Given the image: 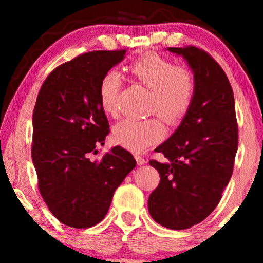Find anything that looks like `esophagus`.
<instances>
[{"label":"esophagus","instance_id":"esophagus-1","mask_svg":"<svg viewBox=\"0 0 263 263\" xmlns=\"http://www.w3.org/2000/svg\"><path fill=\"white\" fill-rule=\"evenodd\" d=\"M136 162H137L138 165H143V164H146V163H147L146 159H144L143 157H141V156H136Z\"/></svg>","mask_w":263,"mask_h":263}]
</instances>
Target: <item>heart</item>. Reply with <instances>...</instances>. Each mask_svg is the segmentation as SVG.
<instances>
[{
	"label": "heart",
	"mask_w": 263,
	"mask_h": 263,
	"mask_svg": "<svg viewBox=\"0 0 263 263\" xmlns=\"http://www.w3.org/2000/svg\"><path fill=\"white\" fill-rule=\"evenodd\" d=\"M128 70L135 79L151 90L149 108L165 121L179 122L192 106L195 95L193 74L183 66L157 53H147L136 59ZM122 80L119 71L108 70L99 84L100 106L106 115L116 114V101ZM165 135V127L159 119L123 120L112 129V140L131 152H143L158 143Z\"/></svg>",
	"instance_id": "b5f03b06"
}]
</instances>
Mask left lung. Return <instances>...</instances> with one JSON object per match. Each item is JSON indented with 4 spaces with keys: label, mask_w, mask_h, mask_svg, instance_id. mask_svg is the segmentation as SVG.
<instances>
[{
    "label": "left lung",
    "mask_w": 263,
    "mask_h": 263,
    "mask_svg": "<svg viewBox=\"0 0 263 263\" xmlns=\"http://www.w3.org/2000/svg\"><path fill=\"white\" fill-rule=\"evenodd\" d=\"M192 69L195 95L174 134L155 149L167 162L149 161L161 182L151 193L148 211L172 230L201 222L219 204L237 152L234 92L221 66L195 47L168 48Z\"/></svg>",
    "instance_id": "8db88e82"
}]
</instances>
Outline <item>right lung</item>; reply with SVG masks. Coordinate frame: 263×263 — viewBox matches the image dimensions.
I'll return each mask as SVG.
<instances>
[{
  "label": "right lung",
  "mask_w": 263,
  "mask_h": 263,
  "mask_svg": "<svg viewBox=\"0 0 263 263\" xmlns=\"http://www.w3.org/2000/svg\"><path fill=\"white\" fill-rule=\"evenodd\" d=\"M126 50H96L48 75L33 110L32 161L41 195L64 225L85 229L107 214L115 190L136 167L134 156L115 146L91 161L108 135L99 84L125 59Z\"/></svg>",
  "instance_id": "add662e5"
}]
</instances>
